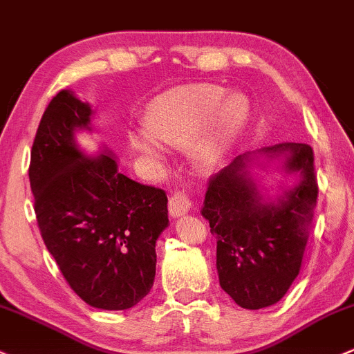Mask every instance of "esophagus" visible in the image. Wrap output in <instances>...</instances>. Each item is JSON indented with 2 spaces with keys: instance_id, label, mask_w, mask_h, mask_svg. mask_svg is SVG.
Wrapping results in <instances>:
<instances>
[{
  "instance_id": "esophagus-1",
  "label": "esophagus",
  "mask_w": 354,
  "mask_h": 354,
  "mask_svg": "<svg viewBox=\"0 0 354 354\" xmlns=\"http://www.w3.org/2000/svg\"><path fill=\"white\" fill-rule=\"evenodd\" d=\"M193 207V201L186 189H176L169 196V213L171 216H181L188 213Z\"/></svg>"
}]
</instances>
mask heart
<instances>
[{"label":"heart","instance_id":"obj_1","mask_svg":"<svg viewBox=\"0 0 354 354\" xmlns=\"http://www.w3.org/2000/svg\"><path fill=\"white\" fill-rule=\"evenodd\" d=\"M218 85L198 84L174 91L159 99L147 115V133H133L129 141L134 149L158 156L161 147H188L208 126L207 136L196 149V162L201 169H213L225 156L236 134L245 126L250 106L240 94L223 98ZM155 137L153 138L152 136Z\"/></svg>","mask_w":354,"mask_h":354}]
</instances>
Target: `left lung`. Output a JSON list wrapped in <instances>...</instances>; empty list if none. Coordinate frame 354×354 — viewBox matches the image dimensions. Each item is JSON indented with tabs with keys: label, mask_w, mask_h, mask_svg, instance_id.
<instances>
[{
	"label": "left lung",
	"mask_w": 354,
	"mask_h": 354,
	"mask_svg": "<svg viewBox=\"0 0 354 354\" xmlns=\"http://www.w3.org/2000/svg\"><path fill=\"white\" fill-rule=\"evenodd\" d=\"M263 153H287L286 168L302 181L279 205L262 203L243 156L209 176L201 215L216 239L220 286L240 308L263 309L286 296L302 269L317 205L314 151L306 142H281Z\"/></svg>",
	"instance_id": "left-lung-1"
}]
</instances>
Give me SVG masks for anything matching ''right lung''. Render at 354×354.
I'll return each mask as SVG.
<instances>
[{
	"mask_svg": "<svg viewBox=\"0 0 354 354\" xmlns=\"http://www.w3.org/2000/svg\"><path fill=\"white\" fill-rule=\"evenodd\" d=\"M91 114L68 91L53 97L35 136L30 186L41 239L70 289L92 308L122 310L153 287L168 196L119 173L112 156L77 149L73 131Z\"/></svg>",
	"mask_w": 354,
	"mask_h": 354,
	"instance_id": "1",
	"label": "right lung"
}]
</instances>
